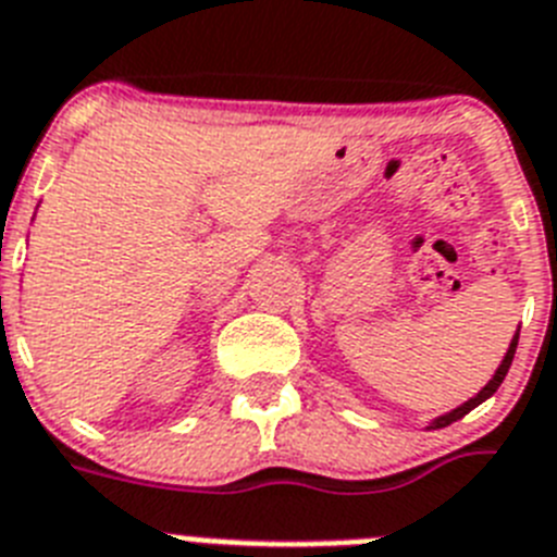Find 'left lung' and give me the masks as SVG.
Returning a JSON list of instances; mask_svg holds the SVG:
<instances>
[{
  "label": "left lung",
  "instance_id": "obj_1",
  "mask_svg": "<svg viewBox=\"0 0 557 557\" xmlns=\"http://www.w3.org/2000/svg\"><path fill=\"white\" fill-rule=\"evenodd\" d=\"M516 348H518V331H516V336H512V339H509V348H507V354H504L502 366L495 368L493 380H490L487 385L481 387V391H479V394L473 396V399L461 401L459 408H456V410H450V413H445V416H436V419H433V422L428 424V430H438V428H447V424H453V422H459L461 416H467V413H470V410H473V408H479L481 401H484V399H490V396H493L495 391H498V387H502L504 376H507L509 366H512V357H516Z\"/></svg>",
  "mask_w": 557,
  "mask_h": 557
}]
</instances>
